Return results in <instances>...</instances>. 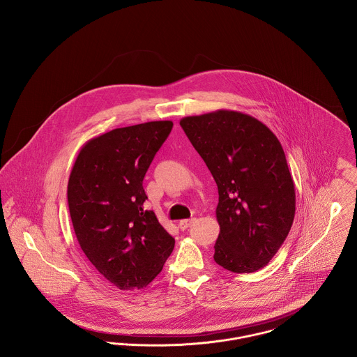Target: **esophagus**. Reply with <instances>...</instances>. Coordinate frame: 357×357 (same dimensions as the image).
Listing matches in <instances>:
<instances>
[{"label": "esophagus", "mask_w": 357, "mask_h": 357, "mask_svg": "<svg viewBox=\"0 0 357 357\" xmlns=\"http://www.w3.org/2000/svg\"><path fill=\"white\" fill-rule=\"evenodd\" d=\"M194 221H195L194 218H190V220H181V221L178 222V227H180V229H181V231H184V229L190 228V227L192 225V222H194Z\"/></svg>", "instance_id": "34e87169"}]
</instances>
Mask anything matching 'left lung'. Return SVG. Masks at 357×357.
<instances>
[{
    "label": "left lung",
    "mask_w": 357,
    "mask_h": 357,
    "mask_svg": "<svg viewBox=\"0 0 357 357\" xmlns=\"http://www.w3.org/2000/svg\"><path fill=\"white\" fill-rule=\"evenodd\" d=\"M217 188L214 261L250 273L278 253L293 225L296 188L278 137L248 114L218 109L180 121Z\"/></svg>",
    "instance_id": "obj_1"
}]
</instances>
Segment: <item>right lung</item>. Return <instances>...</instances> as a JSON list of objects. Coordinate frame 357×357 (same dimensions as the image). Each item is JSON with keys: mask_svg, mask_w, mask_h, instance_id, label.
<instances>
[{"mask_svg": "<svg viewBox=\"0 0 357 357\" xmlns=\"http://www.w3.org/2000/svg\"><path fill=\"white\" fill-rule=\"evenodd\" d=\"M172 121L118 128L89 140L73 166L67 201L82 252L121 290L143 289L162 271L173 236L146 210L144 176Z\"/></svg>", "mask_w": 357, "mask_h": 357, "instance_id": "add662e5", "label": "right lung"}]
</instances>
